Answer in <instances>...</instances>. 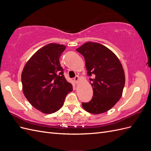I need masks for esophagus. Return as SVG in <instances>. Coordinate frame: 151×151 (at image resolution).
<instances>
[{
    "label": "esophagus",
    "instance_id": "esophagus-1",
    "mask_svg": "<svg viewBox=\"0 0 151 151\" xmlns=\"http://www.w3.org/2000/svg\"><path fill=\"white\" fill-rule=\"evenodd\" d=\"M79 81V78L78 76H76V77L74 78V81L76 82V83H77Z\"/></svg>",
    "mask_w": 151,
    "mask_h": 151
}]
</instances>
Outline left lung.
I'll list each match as a JSON object with an SVG mask.
<instances>
[{"label": "left lung", "instance_id": "obj_1", "mask_svg": "<svg viewBox=\"0 0 151 151\" xmlns=\"http://www.w3.org/2000/svg\"><path fill=\"white\" fill-rule=\"evenodd\" d=\"M76 50L83 55L88 75L93 89V96L82 106L89 113L100 114L115 106L122 97L125 86V73L116 55L104 45L88 42Z\"/></svg>", "mask_w": 151, "mask_h": 151}]
</instances>
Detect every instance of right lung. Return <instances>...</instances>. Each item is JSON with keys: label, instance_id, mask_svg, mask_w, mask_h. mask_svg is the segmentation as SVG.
Wrapping results in <instances>:
<instances>
[{"label": "right lung", "instance_id": "obj_1", "mask_svg": "<svg viewBox=\"0 0 151 151\" xmlns=\"http://www.w3.org/2000/svg\"><path fill=\"white\" fill-rule=\"evenodd\" d=\"M63 45L50 43L39 49L27 62L21 74L22 91L30 104L41 112L51 114L63 104L72 85L67 82L59 58Z\"/></svg>", "mask_w": 151, "mask_h": 151}]
</instances>
